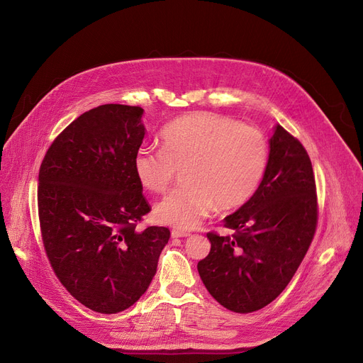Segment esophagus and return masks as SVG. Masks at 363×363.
Listing matches in <instances>:
<instances>
[{
  "label": "esophagus",
  "instance_id": "34e87169",
  "mask_svg": "<svg viewBox=\"0 0 363 363\" xmlns=\"http://www.w3.org/2000/svg\"><path fill=\"white\" fill-rule=\"evenodd\" d=\"M170 235H172V238H184V237H189V233L181 231V230H172Z\"/></svg>",
  "mask_w": 363,
  "mask_h": 363
}]
</instances>
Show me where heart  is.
<instances>
[{
	"label": "heart",
	"instance_id": "heart-1",
	"mask_svg": "<svg viewBox=\"0 0 363 363\" xmlns=\"http://www.w3.org/2000/svg\"><path fill=\"white\" fill-rule=\"evenodd\" d=\"M160 147L143 145L133 174L150 193L162 194L181 170L184 188L162 200L156 219L181 230L196 228L213 206L235 211L257 193L269 163V145L253 126L215 113H193L170 122Z\"/></svg>",
	"mask_w": 363,
	"mask_h": 363
}]
</instances>
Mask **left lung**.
Segmentation results:
<instances>
[{
  "label": "left lung",
  "instance_id": "8db88e82",
  "mask_svg": "<svg viewBox=\"0 0 363 363\" xmlns=\"http://www.w3.org/2000/svg\"><path fill=\"white\" fill-rule=\"evenodd\" d=\"M316 220L311 159L300 141L277 125L257 193L223 219L235 234H207L211 253L197 264L207 291L237 313L268 306L294 277L312 242Z\"/></svg>",
  "mask_w": 363,
  "mask_h": 363
}]
</instances>
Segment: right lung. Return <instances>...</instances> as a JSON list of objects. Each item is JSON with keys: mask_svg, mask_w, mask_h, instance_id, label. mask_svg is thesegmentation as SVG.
Listing matches in <instances>:
<instances>
[{"mask_svg": "<svg viewBox=\"0 0 363 363\" xmlns=\"http://www.w3.org/2000/svg\"><path fill=\"white\" fill-rule=\"evenodd\" d=\"M144 108L104 104L54 140L38 177L44 247L66 290L99 313H118L147 291L170 231L137 230L150 212L133 174Z\"/></svg>", "mask_w": 363, "mask_h": 363, "instance_id": "obj_1", "label": "right lung"}]
</instances>
